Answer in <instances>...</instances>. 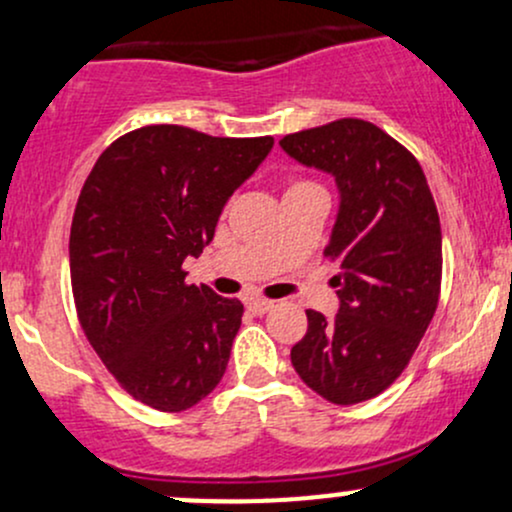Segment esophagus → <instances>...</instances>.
<instances>
[{"instance_id": "1", "label": "esophagus", "mask_w": 512, "mask_h": 512, "mask_svg": "<svg viewBox=\"0 0 512 512\" xmlns=\"http://www.w3.org/2000/svg\"><path fill=\"white\" fill-rule=\"evenodd\" d=\"M269 308H274V301H269V299H250V301H247V311H252L255 316H262V313H267Z\"/></svg>"}]
</instances>
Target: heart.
<instances>
[{"label": "heart", "mask_w": 512, "mask_h": 512, "mask_svg": "<svg viewBox=\"0 0 512 512\" xmlns=\"http://www.w3.org/2000/svg\"><path fill=\"white\" fill-rule=\"evenodd\" d=\"M301 184H308V182H294V184H291L289 189H294V187H301Z\"/></svg>", "instance_id": "heart-1"}]
</instances>
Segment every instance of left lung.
I'll return each instance as SVG.
<instances>
[{
	"mask_svg": "<svg viewBox=\"0 0 512 512\" xmlns=\"http://www.w3.org/2000/svg\"><path fill=\"white\" fill-rule=\"evenodd\" d=\"M279 145L340 189L323 252L340 265V311L333 320L306 311L291 364L325 401H369L408 367L440 301L442 230L428 179L411 150L362 119L289 133Z\"/></svg>",
	"mask_w": 512,
	"mask_h": 512,
	"instance_id": "left-lung-1",
	"label": "left lung"
}]
</instances>
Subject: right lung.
Here are the masks:
<instances>
[{"mask_svg": "<svg viewBox=\"0 0 512 512\" xmlns=\"http://www.w3.org/2000/svg\"><path fill=\"white\" fill-rule=\"evenodd\" d=\"M272 145L143 126L116 138L84 182L70 228L77 318L121 389L155 411H187L226 374L243 303L187 284L182 265L211 243Z\"/></svg>", "mask_w": 512, "mask_h": 512, "instance_id": "obj_1", "label": "right lung"}]
</instances>
